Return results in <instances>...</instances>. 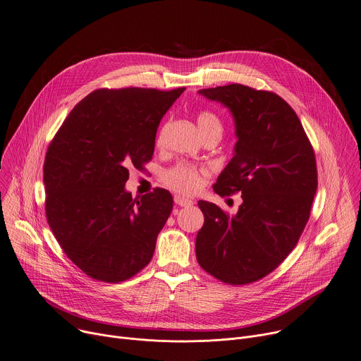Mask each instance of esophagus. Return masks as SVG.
Masks as SVG:
<instances>
[{"mask_svg":"<svg viewBox=\"0 0 361 361\" xmlns=\"http://www.w3.org/2000/svg\"><path fill=\"white\" fill-rule=\"evenodd\" d=\"M174 202H176V204H178L181 207H188L192 204V202L190 199H187V197H184V195H180V194L174 195Z\"/></svg>","mask_w":361,"mask_h":361,"instance_id":"34e87169","label":"esophagus"}]
</instances>
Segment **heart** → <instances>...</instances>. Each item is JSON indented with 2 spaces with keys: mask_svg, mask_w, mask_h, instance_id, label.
I'll use <instances>...</instances> for the list:
<instances>
[{
  "mask_svg": "<svg viewBox=\"0 0 361 361\" xmlns=\"http://www.w3.org/2000/svg\"><path fill=\"white\" fill-rule=\"evenodd\" d=\"M197 125H199V129L203 137L209 135V134H213V133H219L221 134V129H223V125H221V121L219 119V116L210 111H202L199 112L197 115ZM167 128L169 125L164 123L161 126V129L158 130V135H157V145L161 147L164 144V140H166V134H167ZM206 173V170L203 169H199L192 166V164H188V162H178L177 166H174L173 169H170L166 176H164V180H166V183L180 191V192H192L197 190L200 185H202V176Z\"/></svg>",
  "mask_w": 361,
  "mask_h": 361,
  "instance_id": "obj_1",
  "label": "heart"
}]
</instances>
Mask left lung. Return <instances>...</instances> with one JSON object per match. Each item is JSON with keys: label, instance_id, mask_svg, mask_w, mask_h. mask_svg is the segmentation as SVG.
Masks as SVG:
<instances>
[{"label": "left lung", "instance_id": "obj_1", "mask_svg": "<svg viewBox=\"0 0 361 361\" xmlns=\"http://www.w3.org/2000/svg\"><path fill=\"white\" fill-rule=\"evenodd\" d=\"M199 93L235 118V157L213 190L221 197L240 192L243 203L231 216L199 202L204 224L195 256L224 283H252L276 269L304 232L318 184L315 154L298 115L276 93L239 83Z\"/></svg>", "mask_w": 361, "mask_h": 361}]
</instances>
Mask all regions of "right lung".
I'll use <instances>...</instances> for the list:
<instances>
[{"mask_svg":"<svg viewBox=\"0 0 361 361\" xmlns=\"http://www.w3.org/2000/svg\"><path fill=\"white\" fill-rule=\"evenodd\" d=\"M185 87L97 89L64 119L44 159L46 217L63 252L87 276L126 281L152 259L173 195L125 191L129 169L151 161L159 121Z\"/></svg>","mask_w":361,"mask_h":361,"instance_id":"obj_1","label":"right lung"}]
</instances>
